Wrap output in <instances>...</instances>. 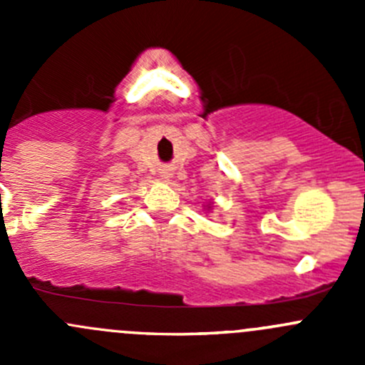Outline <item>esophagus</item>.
<instances>
[{
	"label": "esophagus",
	"mask_w": 365,
	"mask_h": 365,
	"mask_svg": "<svg viewBox=\"0 0 365 365\" xmlns=\"http://www.w3.org/2000/svg\"><path fill=\"white\" fill-rule=\"evenodd\" d=\"M162 176H164V178H169V176H171V175H169L168 171H164V173H162Z\"/></svg>",
	"instance_id": "1"
}]
</instances>
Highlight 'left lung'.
<instances>
[{"label": "left lung", "instance_id": "1", "mask_svg": "<svg viewBox=\"0 0 365 365\" xmlns=\"http://www.w3.org/2000/svg\"><path fill=\"white\" fill-rule=\"evenodd\" d=\"M208 210H210V206H208Z\"/></svg>", "mask_w": 365, "mask_h": 365}]
</instances>
